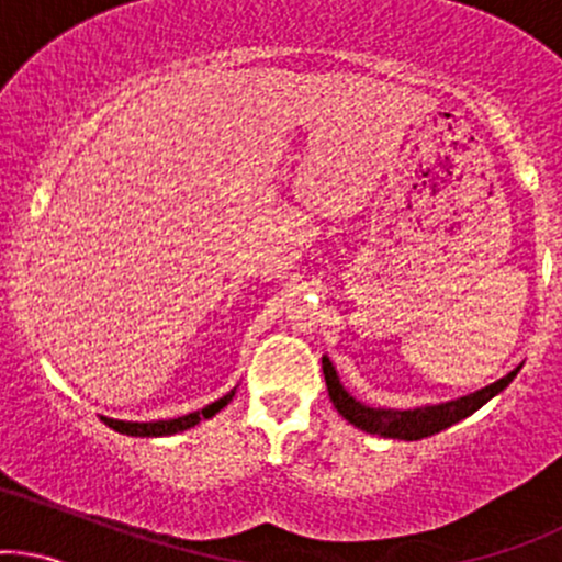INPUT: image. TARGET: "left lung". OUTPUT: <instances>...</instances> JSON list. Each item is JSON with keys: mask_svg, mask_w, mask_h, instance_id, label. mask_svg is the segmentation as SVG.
<instances>
[{"mask_svg": "<svg viewBox=\"0 0 562 562\" xmlns=\"http://www.w3.org/2000/svg\"><path fill=\"white\" fill-rule=\"evenodd\" d=\"M517 371H520V366H517L515 371H509L504 379L483 386V390L464 394V397L448 400V403L418 405V408H373V405L360 403V400H355L347 390H344L333 362L328 357H323L325 384H328V394L333 405H336V411L341 413L349 424H355L357 429L368 431V435L392 437V440H422V437H431L437 435V431L453 427L461 418L472 416L474 411L483 408V405L496 397L498 392L507 390Z\"/></svg>", "mask_w": 562, "mask_h": 562, "instance_id": "left-lung-1", "label": "left lung"}]
</instances>
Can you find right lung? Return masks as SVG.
<instances>
[{"label":"right lung","mask_w":562,"mask_h":562,"mask_svg":"<svg viewBox=\"0 0 562 562\" xmlns=\"http://www.w3.org/2000/svg\"><path fill=\"white\" fill-rule=\"evenodd\" d=\"M234 392H237V390H232L229 394H224V397L215 400V403H211V405H205V408H202V411L187 413V416H178V418H168V422H122V418H106V416H103V422H106L114 431H120V435H131V437H168V435H178V431L196 427V424L205 422V418H213L221 408H226V405L232 403Z\"/></svg>","instance_id":"obj_1"}]
</instances>
